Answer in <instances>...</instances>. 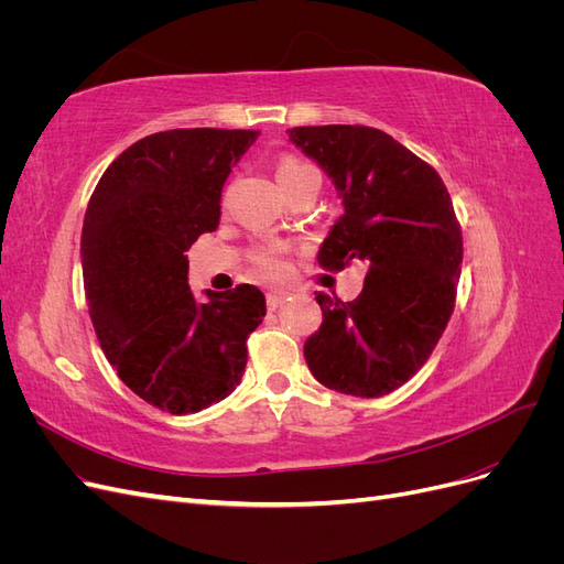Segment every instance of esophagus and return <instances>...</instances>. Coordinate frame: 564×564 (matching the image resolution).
<instances>
[{"label": "esophagus", "instance_id": "obj_1", "mask_svg": "<svg viewBox=\"0 0 564 564\" xmlns=\"http://www.w3.org/2000/svg\"><path fill=\"white\" fill-rule=\"evenodd\" d=\"M289 296H292L289 289H275V292L268 294V305H270V308H278V305H282Z\"/></svg>", "mask_w": 564, "mask_h": 564}]
</instances>
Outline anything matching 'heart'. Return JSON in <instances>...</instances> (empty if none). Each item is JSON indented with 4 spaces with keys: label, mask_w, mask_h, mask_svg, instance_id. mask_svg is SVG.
I'll return each mask as SVG.
<instances>
[{
    "label": "heart",
    "mask_w": 564,
    "mask_h": 564,
    "mask_svg": "<svg viewBox=\"0 0 564 564\" xmlns=\"http://www.w3.org/2000/svg\"><path fill=\"white\" fill-rule=\"evenodd\" d=\"M313 172H315V166L305 164V162H301V160H296V158H282V160L278 162V181H280V185L284 187V191H286L289 185H294L296 181H301L303 176H308V174H313ZM286 251H289V249H286L284 245H275V242L261 245L259 249L253 251L251 261H253L256 270H259L263 278L278 280V278H284L286 270H289Z\"/></svg>",
    "instance_id": "heart-1"
}]
</instances>
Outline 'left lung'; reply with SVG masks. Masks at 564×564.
I'll list each match as a JSON object with an SVG mask.
<instances>
[{
  "instance_id": "8db88e82",
  "label": "left lung",
  "mask_w": 564,
  "mask_h": 564,
  "mask_svg": "<svg viewBox=\"0 0 564 564\" xmlns=\"http://www.w3.org/2000/svg\"><path fill=\"white\" fill-rule=\"evenodd\" d=\"M286 133L344 197L319 265L367 268L355 301L315 296L324 319L305 340V362L332 390L388 395L425 365L454 313L464 235L447 185L381 129L327 124Z\"/></svg>"
}]
</instances>
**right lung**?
<instances>
[{
  "label": "right lung",
  "mask_w": 564,
  "mask_h": 564,
  "mask_svg": "<svg viewBox=\"0 0 564 564\" xmlns=\"http://www.w3.org/2000/svg\"><path fill=\"white\" fill-rule=\"evenodd\" d=\"M259 131L172 129L129 145L100 176L82 228L89 315L108 362L135 395L169 414L228 398L247 338L265 315L253 284L187 286L185 251L220 218V193Z\"/></svg>",
  "instance_id": "right-lung-1"
}]
</instances>
